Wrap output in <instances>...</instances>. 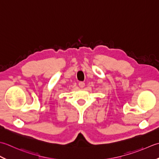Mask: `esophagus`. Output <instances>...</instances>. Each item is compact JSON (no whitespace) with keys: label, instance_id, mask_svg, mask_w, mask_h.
Masks as SVG:
<instances>
[{"label":"esophagus","instance_id":"obj_1","mask_svg":"<svg viewBox=\"0 0 159 159\" xmlns=\"http://www.w3.org/2000/svg\"><path fill=\"white\" fill-rule=\"evenodd\" d=\"M79 86L80 87V88H84V87L85 86V83H84V82H79Z\"/></svg>","mask_w":159,"mask_h":159}]
</instances>
